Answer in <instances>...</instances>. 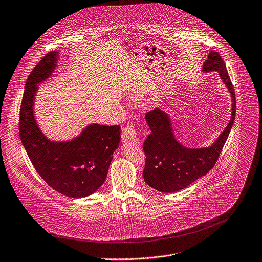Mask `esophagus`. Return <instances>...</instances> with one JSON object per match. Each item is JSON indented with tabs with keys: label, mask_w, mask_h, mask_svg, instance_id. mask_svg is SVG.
Segmentation results:
<instances>
[{
	"label": "esophagus",
	"mask_w": 262,
	"mask_h": 262,
	"mask_svg": "<svg viewBox=\"0 0 262 262\" xmlns=\"http://www.w3.org/2000/svg\"><path fill=\"white\" fill-rule=\"evenodd\" d=\"M122 140L124 142H138V136L136 132V128L133 125H127L122 132Z\"/></svg>",
	"instance_id": "1"
}]
</instances>
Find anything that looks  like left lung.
Listing matches in <instances>:
<instances>
[{
    "label": "left lung",
    "mask_w": 262,
    "mask_h": 262,
    "mask_svg": "<svg viewBox=\"0 0 262 262\" xmlns=\"http://www.w3.org/2000/svg\"><path fill=\"white\" fill-rule=\"evenodd\" d=\"M204 72L217 71L231 94L232 108L228 125L210 147L186 148L176 141L168 115L152 110L145 115L150 134L143 142L145 166L144 181L163 192L181 190L198 178L206 175L216 164L228 137L235 117V94L224 61L220 54L211 51L203 66Z\"/></svg>",
    "instance_id": "8db88e82"
}]
</instances>
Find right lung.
Instances as JSON below:
<instances>
[{
  "mask_svg": "<svg viewBox=\"0 0 262 262\" xmlns=\"http://www.w3.org/2000/svg\"><path fill=\"white\" fill-rule=\"evenodd\" d=\"M57 52L47 53L30 74L19 114V135L39 175L56 191L70 198L95 192L105 181L113 154L121 139V127L93 124L67 142H52L44 136L34 117L38 84L53 72Z\"/></svg>",
  "mask_w": 262,
  "mask_h": 262,
  "instance_id": "1",
  "label": "right lung"
}]
</instances>
